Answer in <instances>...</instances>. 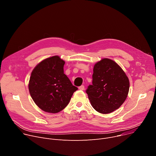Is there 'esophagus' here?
Returning <instances> with one entry per match:
<instances>
[{"instance_id": "34e87169", "label": "esophagus", "mask_w": 156, "mask_h": 156, "mask_svg": "<svg viewBox=\"0 0 156 156\" xmlns=\"http://www.w3.org/2000/svg\"><path fill=\"white\" fill-rule=\"evenodd\" d=\"M78 89H79L80 90H84V87L83 85H81V86H80V87H78Z\"/></svg>"}]
</instances>
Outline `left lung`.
<instances>
[{"label":"left lung","mask_w":156,"mask_h":156,"mask_svg":"<svg viewBox=\"0 0 156 156\" xmlns=\"http://www.w3.org/2000/svg\"><path fill=\"white\" fill-rule=\"evenodd\" d=\"M92 78L86 93L93 108L102 114L118 109L129 89V79L122 68L113 60L103 58L94 65Z\"/></svg>","instance_id":"1"}]
</instances>
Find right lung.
I'll return each mask as SVG.
<instances>
[{
    "instance_id": "1",
    "label": "right lung",
    "mask_w": 156,
    "mask_h": 156,
    "mask_svg": "<svg viewBox=\"0 0 156 156\" xmlns=\"http://www.w3.org/2000/svg\"><path fill=\"white\" fill-rule=\"evenodd\" d=\"M64 65L58 56H53L38 63L31 73L30 94L35 104L45 112L63 110L78 90L64 74Z\"/></svg>"
}]
</instances>
